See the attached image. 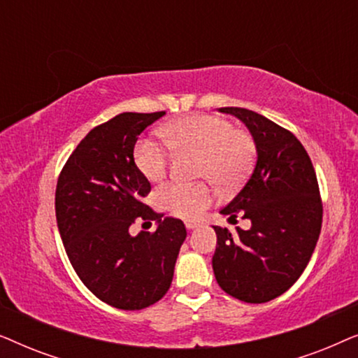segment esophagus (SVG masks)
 Here are the masks:
<instances>
[{
    "instance_id": "obj_1",
    "label": "esophagus",
    "mask_w": 358,
    "mask_h": 358,
    "mask_svg": "<svg viewBox=\"0 0 358 358\" xmlns=\"http://www.w3.org/2000/svg\"><path fill=\"white\" fill-rule=\"evenodd\" d=\"M199 227V223H195V222H185V228L187 229H195Z\"/></svg>"
}]
</instances>
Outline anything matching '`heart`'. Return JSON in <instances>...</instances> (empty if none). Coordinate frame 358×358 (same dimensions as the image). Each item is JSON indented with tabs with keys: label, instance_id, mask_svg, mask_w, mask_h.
Returning <instances> with one entry per match:
<instances>
[{
	"label": "heart",
	"instance_id": "heart-1",
	"mask_svg": "<svg viewBox=\"0 0 358 358\" xmlns=\"http://www.w3.org/2000/svg\"><path fill=\"white\" fill-rule=\"evenodd\" d=\"M161 135L178 153L197 155L195 176L212 180L218 187L231 189L243 184L256 159V143L246 130L234 129L228 119L195 114L173 120L161 129ZM136 168L150 182H161L171 163L168 146L153 140L135 145ZM215 197L208 182H176L158 192L161 207L180 218H197Z\"/></svg>",
	"mask_w": 358,
	"mask_h": 358
}]
</instances>
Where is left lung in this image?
Here are the masks:
<instances>
[{
    "mask_svg": "<svg viewBox=\"0 0 358 358\" xmlns=\"http://www.w3.org/2000/svg\"><path fill=\"white\" fill-rule=\"evenodd\" d=\"M251 131L257 163L236 197L222 210L241 217L251 228L213 227L212 266L218 285L246 303H266L298 280L315 251L322 223V203L315 168L300 140L257 112L222 107Z\"/></svg>",
    "mask_w": 358,
    "mask_h": 358,
    "instance_id": "1",
    "label": "left lung"
}]
</instances>
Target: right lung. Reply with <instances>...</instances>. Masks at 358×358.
Instances as JSON below:
<instances>
[{"label": "right lung", "mask_w": 358, "mask_h": 358, "mask_svg": "<svg viewBox=\"0 0 358 358\" xmlns=\"http://www.w3.org/2000/svg\"><path fill=\"white\" fill-rule=\"evenodd\" d=\"M166 112H124L92 129L63 166L55 213L66 256L81 282L107 305L135 311L169 290L187 231L141 202L150 180L134 159L138 135ZM135 221H156L155 232L129 234Z\"/></svg>", "instance_id": "right-lung-1"}]
</instances>
